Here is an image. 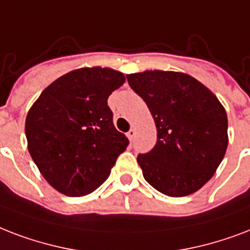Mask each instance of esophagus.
Here are the masks:
<instances>
[{
  "instance_id": "1",
  "label": "esophagus",
  "mask_w": 250,
  "mask_h": 250,
  "mask_svg": "<svg viewBox=\"0 0 250 250\" xmlns=\"http://www.w3.org/2000/svg\"><path fill=\"white\" fill-rule=\"evenodd\" d=\"M135 134H137V131H135V129H130V130L127 131V138L130 139V141H134L135 138Z\"/></svg>"
}]
</instances>
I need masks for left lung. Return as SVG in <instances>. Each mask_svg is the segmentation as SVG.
I'll return each instance as SVG.
<instances>
[{
    "label": "left lung",
    "instance_id": "obj_1",
    "mask_svg": "<svg viewBox=\"0 0 250 250\" xmlns=\"http://www.w3.org/2000/svg\"><path fill=\"white\" fill-rule=\"evenodd\" d=\"M126 78L147 104L158 131L154 148L137 158L145 180L169 197L201 189L227 150L223 105L208 87L185 73L146 70Z\"/></svg>",
    "mask_w": 250,
    "mask_h": 250
}]
</instances>
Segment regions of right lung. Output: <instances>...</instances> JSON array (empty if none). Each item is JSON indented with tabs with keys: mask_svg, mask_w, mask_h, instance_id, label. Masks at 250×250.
<instances>
[{
	"mask_svg": "<svg viewBox=\"0 0 250 250\" xmlns=\"http://www.w3.org/2000/svg\"><path fill=\"white\" fill-rule=\"evenodd\" d=\"M125 83L121 71L81 67L42 91L26 117L28 151L48 184L69 197L108 179L129 141L113 125L107 100Z\"/></svg>",
	"mask_w": 250,
	"mask_h": 250,
	"instance_id": "add662e5",
	"label": "right lung"
}]
</instances>
